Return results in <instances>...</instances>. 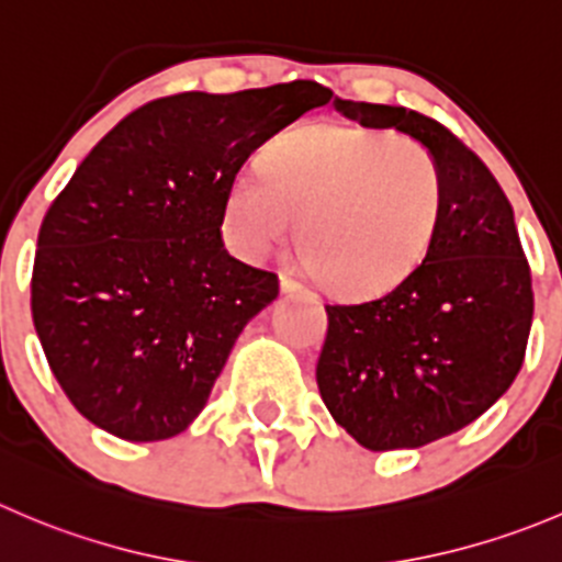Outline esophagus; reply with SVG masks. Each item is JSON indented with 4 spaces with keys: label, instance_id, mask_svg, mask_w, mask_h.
<instances>
[{
    "label": "esophagus",
    "instance_id": "1",
    "mask_svg": "<svg viewBox=\"0 0 562 562\" xmlns=\"http://www.w3.org/2000/svg\"><path fill=\"white\" fill-rule=\"evenodd\" d=\"M280 291L288 293V296H296V293H310L307 288H304L299 280H293L291 274H282L280 277Z\"/></svg>",
    "mask_w": 562,
    "mask_h": 562
}]
</instances>
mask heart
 I'll use <instances>...</instances> for the list:
<instances>
[{
	"label": "heart",
	"instance_id": "b5f03b06",
	"mask_svg": "<svg viewBox=\"0 0 562 562\" xmlns=\"http://www.w3.org/2000/svg\"><path fill=\"white\" fill-rule=\"evenodd\" d=\"M260 172L227 192L225 231L247 260H266L296 233L326 288L375 296L406 280L431 249L445 181L431 150L408 136L315 123L266 148Z\"/></svg>",
	"mask_w": 562,
	"mask_h": 562
}]
</instances>
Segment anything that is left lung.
<instances>
[{
	"instance_id": "8db88e82",
	"label": "left lung",
	"mask_w": 562,
	"mask_h": 562,
	"mask_svg": "<svg viewBox=\"0 0 562 562\" xmlns=\"http://www.w3.org/2000/svg\"><path fill=\"white\" fill-rule=\"evenodd\" d=\"M364 128L431 150L445 181L439 233L403 282L359 304H326L315 381L362 448L414 450L470 426L525 362L532 280L514 209L488 167L445 125L406 106L342 101Z\"/></svg>"
}]
</instances>
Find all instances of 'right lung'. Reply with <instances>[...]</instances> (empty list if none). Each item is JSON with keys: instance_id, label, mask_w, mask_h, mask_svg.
<instances>
[{"instance_id": "right-lung-1", "label": "right lung", "mask_w": 562, "mask_h": 562, "mask_svg": "<svg viewBox=\"0 0 562 562\" xmlns=\"http://www.w3.org/2000/svg\"><path fill=\"white\" fill-rule=\"evenodd\" d=\"M329 87L159 98L76 167L37 233L32 321L48 368L92 426L159 442L192 426L277 274L231 258L227 192L244 161Z\"/></svg>"}]
</instances>
